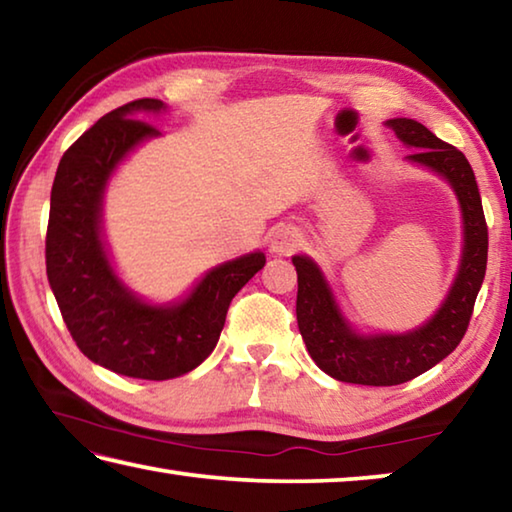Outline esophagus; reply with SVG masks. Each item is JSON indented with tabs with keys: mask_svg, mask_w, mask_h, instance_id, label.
Masks as SVG:
<instances>
[{
	"mask_svg": "<svg viewBox=\"0 0 512 512\" xmlns=\"http://www.w3.org/2000/svg\"><path fill=\"white\" fill-rule=\"evenodd\" d=\"M298 241L300 239L296 228L287 223L275 225V228L268 232V250H271L273 255H291L293 250H296Z\"/></svg>",
	"mask_w": 512,
	"mask_h": 512,
	"instance_id": "1",
	"label": "esophagus"
}]
</instances>
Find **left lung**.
Here are the masks:
<instances>
[{
    "label": "left lung",
    "mask_w": 512,
    "mask_h": 512,
    "mask_svg": "<svg viewBox=\"0 0 512 512\" xmlns=\"http://www.w3.org/2000/svg\"><path fill=\"white\" fill-rule=\"evenodd\" d=\"M386 126L406 149H413L406 162L436 173L456 194L463 223L461 259L452 287L429 320L406 332H361L343 314L323 268L309 255L291 257L298 271L296 316L302 341L316 366L345 384H404L452 354L465 336L488 264V225L465 155L415 119L395 117Z\"/></svg>",
    "instance_id": "8db88e82"
}]
</instances>
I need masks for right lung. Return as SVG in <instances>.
I'll return each mask as SVG.
<instances>
[{"label": "right lung", "instance_id": "add662e5", "mask_svg": "<svg viewBox=\"0 0 512 512\" xmlns=\"http://www.w3.org/2000/svg\"><path fill=\"white\" fill-rule=\"evenodd\" d=\"M162 112L160 99L131 101L69 146L51 187L47 228L49 287L79 350L117 375L151 381L187 375L210 357L232 298L266 264L262 250H253L212 266L169 302L146 300L121 280L103 232V203L121 162L162 135L144 121Z\"/></svg>", "mask_w": 512, "mask_h": 512}]
</instances>
